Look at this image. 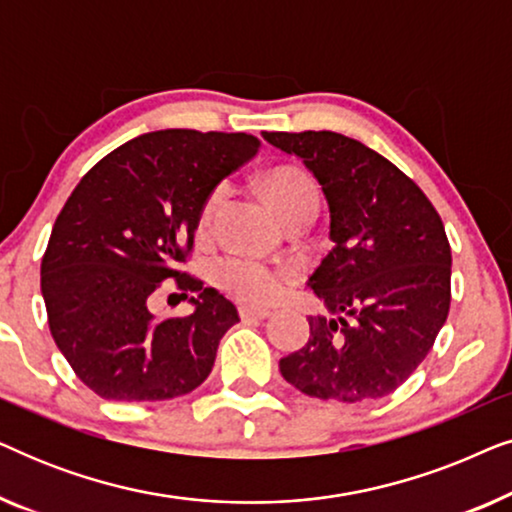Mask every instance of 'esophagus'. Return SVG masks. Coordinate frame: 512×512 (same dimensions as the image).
I'll return each mask as SVG.
<instances>
[{"mask_svg": "<svg viewBox=\"0 0 512 512\" xmlns=\"http://www.w3.org/2000/svg\"><path fill=\"white\" fill-rule=\"evenodd\" d=\"M270 314L272 312L268 310V307H263V305H242L240 307V317L244 321H263V319H268Z\"/></svg>", "mask_w": 512, "mask_h": 512, "instance_id": "1", "label": "esophagus"}]
</instances>
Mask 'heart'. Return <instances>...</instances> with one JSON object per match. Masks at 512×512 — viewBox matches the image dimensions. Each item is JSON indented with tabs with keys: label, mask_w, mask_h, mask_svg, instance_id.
Instances as JSON below:
<instances>
[{
	"label": "heart",
	"mask_w": 512,
	"mask_h": 512,
	"mask_svg": "<svg viewBox=\"0 0 512 512\" xmlns=\"http://www.w3.org/2000/svg\"><path fill=\"white\" fill-rule=\"evenodd\" d=\"M228 186H216L209 198L205 200L200 212V226L207 228L212 223L216 209L226 198ZM265 193L284 221L293 219L300 214H317L319 212V186L314 184L310 174L296 167H277V170L268 172L265 177ZM214 275L219 279L221 286H226L235 296L247 300H270L284 291L286 282H289L291 270L275 268V265L256 261V258L230 254L223 256L221 261L214 265Z\"/></svg>",
	"instance_id": "heart-1"
}]
</instances>
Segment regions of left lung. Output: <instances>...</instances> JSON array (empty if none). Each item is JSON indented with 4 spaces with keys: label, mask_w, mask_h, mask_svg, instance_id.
<instances>
[{
    "label": "left lung",
    "mask_w": 512,
    "mask_h": 512,
    "mask_svg": "<svg viewBox=\"0 0 512 512\" xmlns=\"http://www.w3.org/2000/svg\"><path fill=\"white\" fill-rule=\"evenodd\" d=\"M303 160L331 214L333 249L307 279L335 317H307L305 347L279 361L307 396L359 403L389 396L431 352L450 312L452 251L415 181L338 132H263Z\"/></svg>",
    "instance_id": "obj_1"
}]
</instances>
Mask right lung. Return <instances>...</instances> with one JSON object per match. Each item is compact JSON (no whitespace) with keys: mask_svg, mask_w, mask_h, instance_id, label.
I'll use <instances>...</instances> for the list:
<instances>
[{"mask_svg":"<svg viewBox=\"0 0 512 512\" xmlns=\"http://www.w3.org/2000/svg\"><path fill=\"white\" fill-rule=\"evenodd\" d=\"M258 146L247 132H146L104 156L69 195L41 261V296L55 345L97 396L167 401L212 373L240 314L177 268L209 193ZM170 276L182 297L192 291L188 318L150 312Z\"/></svg>","mask_w":512,"mask_h":512,"instance_id":"1","label":"right lung"}]
</instances>
